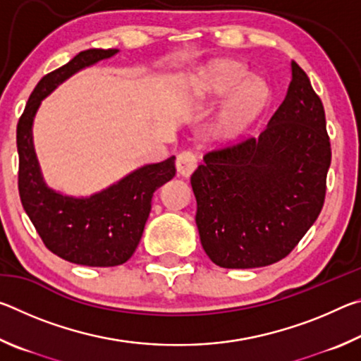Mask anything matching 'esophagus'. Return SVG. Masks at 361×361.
Listing matches in <instances>:
<instances>
[{
  "mask_svg": "<svg viewBox=\"0 0 361 361\" xmlns=\"http://www.w3.org/2000/svg\"><path fill=\"white\" fill-rule=\"evenodd\" d=\"M197 156H195L191 149L181 151L180 154L176 156V170H178L180 175L189 176L194 172L195 167H197Z\"/></svg>",
  "mask_w": 361,
  "mask_h": 361,
  "instance_id": "esophagus-1",
  "label": "esophagus"
}]
</instances>
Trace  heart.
Returning a JSON list of instances; mask_svg holds the SVG:
<instances>
[{
  "label": "heart",
  "mask_w": 361,
  "mask_h": 361,
  "mask_svg": "<svg viewBox=\"0 0 361 361\" xmlns=\"http://www.w3.org/2000/svg\"><path fill=\"white\" fill-rule=\"evenodd\" d=\"M250 73L239 63L223 62L200 73L197 95L200 99H219L213 132L221 138H232L245 129L259 113L266 100V85L259 79L248 78Z\"/></svg>",
  "instance_id": "1"
}]
</instances>
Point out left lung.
Returning a JSON list of instances; mask_svg holds the SVG:
<instances>
[{
	"label": "left lung",
	"mask_w": 361,
	"mask_h": 361,
	"mask_svg": "<svg viewBox=\"0 0 361 361\" xmlns=\"http://www.w3.org/2000/svg\"><path fill=\"white\" fill-rule=\"evenodd\" d=\"M329 164L323 103L291 62L288 92L259 137L209 151L191 175L207 256L226 269L288 256L320 215Z\"/></svg>",
	"instance_id": "1"
}]
</instances>
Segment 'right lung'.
<instances>
[{
  "mask_svg": "<svg viewBox=\"0 0 361 361\" xmlns=\"http://www.w3.org/2000/svg\"><path fill=\"white\" fill-rule=\"evenodd\" d=\"M118 49H87L68 63L54 70L36 84L17 124L19 151V194L44 245L70 262L90 267L124 264L142 239L151 199L157 188L175 176V156L148 164L127 175L116 185L90 197H68L46 186L35 154L32 126L41 100L76 71Z\"/></svg>",
  "mask_w": 361,
  "mask_h": 361,
  "instance_id": "right-lung-1",
  "label": "right lung"
}]
</instances>
